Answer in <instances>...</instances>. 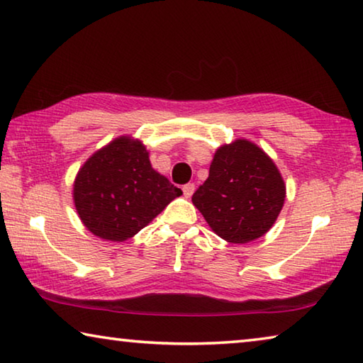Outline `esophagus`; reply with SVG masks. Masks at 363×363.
I'll list each match as a JSON object with an SVG mask.
<instances>
[{
  "label": "esophagus",
  "instance_id": "esophagus-1",
  "mask_svg": "<svg viewBox=\"0 0 363 363\" xmlns=\"http://www.w3.org/2000/svg\"><path fill=\"white\" fill-rule=\"evenodd\" d=\"M195 192V186L194 184H186V186L182 187V194H184V196H186V199H190V196H192V194Z\"/></svg>",
  "mask_w": 363,
  "mask_h": 363
}]
</instances>
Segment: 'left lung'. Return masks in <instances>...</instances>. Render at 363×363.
I'll use <instances>...</instances> for the list:
<instances>
[{"label": "left lung", "instance_id": "1", "mask_svg": "<svg viewBox=\"0 0 363 363\" xmlns=\"http://www.w3.org/2000/svg\"><path fill=\"white\" fill-rule=\"evenodd\" d=\"M192 201L220 238L248 243L262 237L279 218L285 182L266 152L237 139L214 153L210 176Z\"/></svg>", "mask_w": 363, "mask_h": 363}]
</instances>
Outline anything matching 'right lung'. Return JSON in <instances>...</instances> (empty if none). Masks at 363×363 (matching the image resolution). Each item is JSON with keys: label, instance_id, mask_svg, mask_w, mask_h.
Wrapping results in <instances>:
<instances>
[{"label": "right lung", "instance_id": "1", "mask_svg": "<svg viewBox=\"0 0 363 363\" xmlns=\"http://www.w3.org/2000/svg\"><path fill=\"white\" fill-rule=\"evenodd\" d=\"M182 195L152 168L138 139L121 136L97 150L79 168L73 201L82 223L94 235L125 242Z\"/></svg>", "mask_w": 363, "mask_h": 363}]
</instances>
